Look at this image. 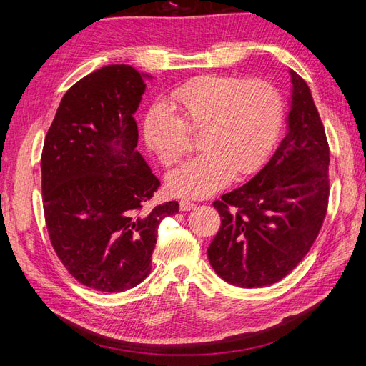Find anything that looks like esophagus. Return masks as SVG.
<instances>
[{
    "instance_id": "obj_1",
    "label": "esophagus",
    "mask_w": 366,
    "mask_h": 366,
    "mask_svg": "<svg viewBox=\"0 0 366 366\" xmlns=\"http://www.w3.org/2000/svg\"><path fill=\"white\" fill-rule=\"evenodd\" d=\"M179 207H181V211H192V209L197 207V204L192 203L189 199H182L181 203H179Z\"/></svg>"
}]
</instances>
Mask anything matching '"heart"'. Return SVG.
<instances>
[{"label": "heart", "instance_id": "obj_1", "mask_svg": "<svg viewBox=\"0 0 366 366\" xmlns=\"http://www.w3.org/2000/svg\"><path fill=\"white\" fill-rule=\"evenodd\" d=\"M168 104H154L146 112L143 138L168 167L187 151L189 130H201L204 152L168 176V190L184 198L214 195L236 173L258 171L274 149L285 116L274 84L224 75H201L181 84L169 92Z\"/></svg>", "mask_w": 366, "mask_h": 366}]
</instances>
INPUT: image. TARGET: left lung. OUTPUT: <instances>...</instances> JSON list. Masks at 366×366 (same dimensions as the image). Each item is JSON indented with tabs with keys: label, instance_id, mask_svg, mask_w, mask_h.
Segmentation results:
<instances>
[{
	"label": "left lung",
	"instance_id": "1",
	"mask_svg": "<svg viewBox=\"0 0 366 366\" xmlns=\"http://www.w3.org/2000/svg\"><path fill=\"white\" fill-rule=\"evenodd\" d=\"M291 74L287 132L270 160L214 207L222 227L207 248L215 274L239 287L277 283L305 258L329 201V144L308 84Z\"/></svg>",
	"mask_w": 366,
	"mask_h": 366
}]
</instances>
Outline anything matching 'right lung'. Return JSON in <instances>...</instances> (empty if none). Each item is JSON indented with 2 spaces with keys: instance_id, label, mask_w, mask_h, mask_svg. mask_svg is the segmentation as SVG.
I'll use <instances>...</instances> for the list:
<instances>
[{
  "instance_id": "right-lung-1",
  "label": "right lung",
  "mask_w": 366,
  "mask_h": 366,
  "mask_svg": "<svg viewBox=\"0 0 366 366\" xmlns=\"http://www.w3.org/2000/svg\"><path fill=\"white\" fill-rule=\"evenodd\" d=\"M144 79L126 64L99 69L69 89L41 157L46 229L75 280L121 292L149 275L157 228L177 201L147 207L160 181L137 151L134 114Z\"/></svg>"
}]
</instances>
